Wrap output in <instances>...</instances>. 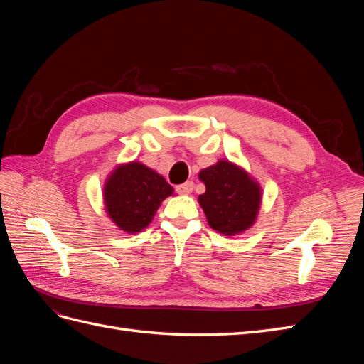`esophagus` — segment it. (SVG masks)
<instances>
[{"label":"esophagus","mask_w":364,"mask_h":364,"mask_svg":"<svg viewBox=\"0 0 364 364\" xmlns=\"http://www.w3.org/2000/svg\"><path fill=\"white\" fill-rule=\"evenodd\" d=\"M193 190H194V183L191 181L176 186V191H178L179 194H190Z\"/></svg>","instance_id":"obj_1"}]
</instances>
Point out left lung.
Masks as SVG:
<instances>
[{
	"label": "left lung",
	"mask_w": 364,
	"mask_h": 364,
	"mask_svg": "<svg viewBox=\"0 0 364 364\" xmlns=\"http://www.w3.org/2000/svg\"><path fill=\"white\" fill-rule=\"evenodd\" d=\"M206 191L199 203L208 225L223 235H238L255 223L262 193L259 183L237 164L220 159L199 173Z\"/></svg>",
	"instance_id": "obj_1"
}]
</instances>
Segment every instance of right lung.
<instances>
[{
	"label": "right lung",
	"instance_id": "obj_1",
	"mask_svg": "<svg viewBox=\"0 0 364 364\" xmlns=\"http://www.w3.org/2000/svg\"><path fill=\"white\" fill-rule=\"evenodd\" d=\"M173 186L142 162L119 164L107 176L103 200L109 218L127 234L146 229L161 203L173 196Z\"/></svg>",
	"mask_w": 364,
	"mask_h": 364
}]
</instances>
